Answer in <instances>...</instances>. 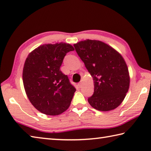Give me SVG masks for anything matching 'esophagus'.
Returning <instances> with one entry per match:
<instances>
[{"mask_svg":"<svg viewBox=\"0 0 151 151\" xmlns=\"http://www.w3.org/2000/svg\"><path fill=\"white\" fill-rule=\"evenodd\" d=\"M82 83H82V81L81 82H80V83H79L78 84V87H81L82 86Z\"/></svg>","mask_w":151,"mask_h":151,"instance_id":"1","label":"esophagus"}]
</instances>
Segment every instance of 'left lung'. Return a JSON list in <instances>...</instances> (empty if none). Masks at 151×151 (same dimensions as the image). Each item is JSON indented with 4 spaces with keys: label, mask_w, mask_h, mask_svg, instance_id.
Instances as JSON below:
<instances>
[{
    "label": "left lung",
    "mask_w": 151,
    "mask_h": 151,
    "mask_svg": "<svg viewBox=\"0 0 151 151\" xmlns=\"http://www.w3.org/2000/svg\"><path fill=\"white\" fill-rule=\"evenodd\" d=\"M94 81V94L88 101L99 111H111L124 100L129 88L128 67L122 55L101 41L86 40L74 44Z\"/></svg>",
    "instance_id": "obj_1"
}]
</instances>
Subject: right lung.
<instances>
[{
	"label": "right lung",
	"mask_w": 151,
	"mask_h": 151,
	"mask_svg": "<svg viewBox=\"0 0 151 151\" xmlns=\"http://www.w3.org/2000/svg\"><path fill=\"white\" fill-rule=\"evenodd\" d=\"M75 49L69 43L40 45L24 63L22 78L29 102L41 113L57 116L70 106L76 91L60 67L66 54Z\"/></svg>",
	"instance_id": "add662e5"
}]
</instances>
